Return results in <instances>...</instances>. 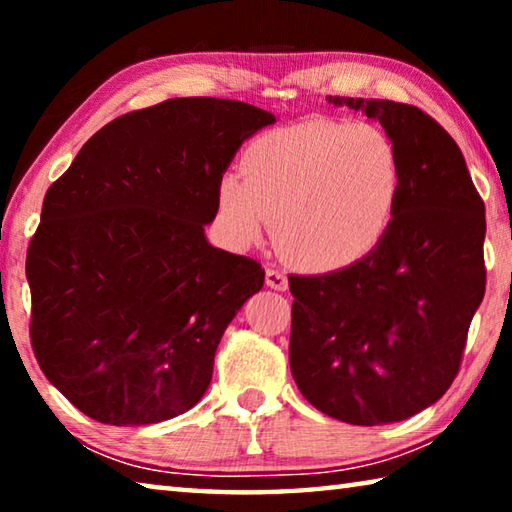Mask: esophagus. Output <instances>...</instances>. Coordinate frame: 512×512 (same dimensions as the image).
Instances as JSON below:
<instances>
[{
	"instance_id": "34e87169",
	"label": "esophagus",
	"mask_w": 512,
	"mask_h": 512,
	"mask_svg": "<svg viewBox=\"0 0 512 512\" xmlns=\"http://www.w3.org/2000/svg\"><path fill=\"white\" fill-rule=\"evenodd\" d=\"M266 287H271L275 291H287L289 289V280L282 271H275V268H266Z\"/></svg>"
}]
</instances>
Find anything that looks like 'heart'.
I'll list each match as a JSON object with an SVG mask.
<instances>
[{
	"label": "heart",
	"mask_w": 512,
	"mask_h": 512,
	"mask_svg": "<svg viewBox=\"0 0 512 512\" xmlns=\"http://www.w3.org/2000/svg\"><path fill=\"white\" fill-rule=\"evenodd\" d=\"M404 187L400 151L375 124L311 119L259 137L241 178L223 176L216 212L235 246L262 239L305 271H341L375 250L391 228Z\"/></svg>",
	"instance_id": "heart-1"
}]
</instances>
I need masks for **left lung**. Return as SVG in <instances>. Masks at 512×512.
Instances as JSON below:
<instances>
[{
    "instance_id": "1",
    "label": "left lung",
    "mask_w": 512,
    "mask_h": 512,
    "mask_svg": "<svg viewBox=\"0 0 512 512\" xmlns=\"http://www.w3.org/2000/svg\"><path fill=\"white\" fill-rule=\"evenodd\" d=\"M375 119L400 151L391 228L361 262L291 275V375L309 404L359 427L438 402L485 293V207L458 144L420 108L327 97Z\"/></svg>"
}]
</instances>
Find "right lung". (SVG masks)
Masks as SVG:
<instances>
[{
  "instance_id": "obj_1",
  "label": "right lung",
  "mask_w": 512,
  "mask_h": 512,
  "mask_svg": "<svg viewBox=\"0 0 512 512\" xmlns=\"http://www.w3.org/2000/svg\"><path fill=\"white\" fill-rule=\"evenodd\" d=\"M271 124L244 101L169 99L103 126L49 187L27 255L31 343L92 420L140 427L201 402L225 327L264 287L205 225L241 144Z\"/></svg>"
}]
</instances>
